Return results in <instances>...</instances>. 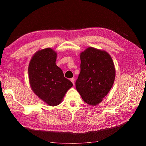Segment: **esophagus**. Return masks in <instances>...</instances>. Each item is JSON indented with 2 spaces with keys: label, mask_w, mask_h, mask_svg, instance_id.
Wrapping results in <instances>:
<instances>
[{
  "label": "esophagus",
  "mask_w": 146,
  "mask_h": 146,
  "mask_svg": "<svg viewBox=\"0 0 146 146\" xmlns=\"http://www.w3.org/2000/svg\"><path fill=\"white\" fill-rule=\"evenodd\" d=\"M70 80L71 81V82L73 83V85H74V83H75V78H71L70 79Z\"/></svg>",
  "instance_id": "obj_1"
}]
</instances>
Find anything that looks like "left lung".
<instances>
[{
	"label": "left lung",
	"mask_w": 146,
	"mask_h": 146,
	"mask_svg": "<svg viewBox=\"0 0 146 146\" xmlns=\"http://www.w3.org/2000/svg\"><path fill=\"white\" fill-rule=\"evenodd\" d=\"M80 73L76 82L77 91L86 104H100L112 88L116 70L107 52L88 47L80 54Z\"/></svg>",
	"instance_id": "8db88e82"
}]
</instances>
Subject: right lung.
<instances>
[{
  "instance_id": "add662e5",
  "label": "right lung",
  "mask_w": 146,
  "mask_h": 146,
  "mask_svg": "<svg viewBox=\"0 0 146 146\" xmlns=\"http://www.w3.org/2000/svg\"><path fill=\"white\" fill-rule=\"evenodd\" d=\"M56 52L51 48L39 50L29 65V78L34 93L50 106L61 104L73 84L56 65Z\"/></svg>"
}]
</instances>
